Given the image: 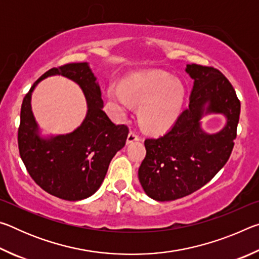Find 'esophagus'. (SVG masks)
I'll use <instances>...</instances> for the list:
<instances>
[{"label": "esophagus", "mask_w": 259, "mask_h": 259, "mask_svg": "<svg viewBox=\"0 0 259 259\" xmlns=\"http://www.w3.org/2000/svg\"><path fill=\"white\" fill-rule=\"evenodd\" d=\"M139 139H140L139 135H138L137 133H136V131L131 130L130 133H129V135H128V138H126V144L134 143V142H136V140H139Z\"/></svg>", "instance_id": "1"}]
</instances>
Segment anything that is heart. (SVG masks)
<instances>
[{
  "label": "heart",
  "instance_id": "heart-1",
  "mask_svg": "<svg viewBox=\"0 0 259 259\" xmlns=\"http://www.w3.org/2000/svg\"><path fill=\"white\" fill-rule=\"evenodd\" d=\"M108 97L120 112L126 113L130 103L139 107V119L147 130L161 133L181 115L185 89L178 80L161 71L142 72L120 85L108 88Z\"/></svg>",
  "mask_w": 259,
  "mask_h": 259
}]
</instances>
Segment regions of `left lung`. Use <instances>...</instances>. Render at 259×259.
Masks as SVG:
<instances>
[{
  "mask_svg": "<svg viewBox=\"0 0 259 259\" xmlns=\"http://www.w3.org/2000/svg\"><path fill=\"white\" fill-rule=\"evenodd\" d=\"M194 80L190 105L172 128L159 138L145 139L146 156L138 178L146 194L156 201H174L200 190L225 165L233 150L240 117L234 88L217 68L191 64ZM221 112L228 122L219 133L200 129L203 113Z\"/></svg>",
  "mask_w": 259,
  "mask_h": 259,
  "instance_id": "1",
  "label": "left lung"
}]
</instances>
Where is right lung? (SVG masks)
<instances>
[{
	"label": "right lung",
	"mask_w": 259,
	"mask_h": 259,
	"mask_svg": "<svg viewBox=\"0 0 259 259\" xmlns=\"http://www.w3.org/2000/svg\"><path fill=\"white\" fill-rule=\"evenodd\" d=\"M51 75L76 81L86 96L88 112L73 133L43 140L37 135L30 96L38 81ZM100 96L89 65L72 63L46 72L24 97L18 128L19 154L29 176L49 194L67 201L89 198L102 185L113 156L125 145L128 126L109 120Z\"/></svg>",
	"instance_id": "right-lung-1"
}]
</instances>
